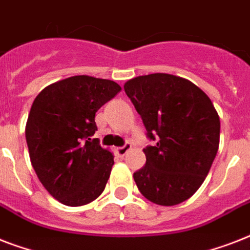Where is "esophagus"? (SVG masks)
Returning <instances> with one entry per match:
<instances>
[{"instance_id": "1", "label": "esophagus", "mask_w": 250, "mask_h": 250, "mask_svg": "<svg viewBox=\"0 0 250 250\" xmlns=\"http://www.w3.org/2000/svg\"><path fill=\"white\" fill-rule=\"evenodd\" d=\"M131 148H132V145L129 144V143H125L123 146H119V148L115 149V152H117L118 156L123 157V156H125V154H127L129 150H131Z\"/></svg>"}]
</instances>
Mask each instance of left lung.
Segmentation results:
<instances>
[{
    "label": "left lung",
    "instance_id": "left-lung-1",
    "mask_svg": "<svg viewBox=\"0 0 250 250\" xmlns=\"http://www.w3.org/2000/svg\"><path fill=\"white\" fill-rule=\"evenodd\" d=\"M125 92L140 114L149 140L146 164L133 179L157 205L186 201L201 187L219 146L221 122L210 98L189 80L170 74L137 76Z\"/></svg>",
    "mask_w": 250,
    "mask_h": 250
}]
</instances>
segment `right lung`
<instances>
[{"mask_svg": "<svg viewBox=\"0 0 250 250\" xmlns=\"http://www.w3.org/2000/svg\"><path fill=\"white\" fill-rule=\"evenodd\" d=\"M121 89L113 80L78 75L50 84L33 101L25 125L31 164L63 205H86L105 189L114 157L92 139L94 117Z\"/></svg>", "mask_w": 250, "mask_h": 250, "instance_id": "add662e5", "label": "right lung"}]
</instances>
